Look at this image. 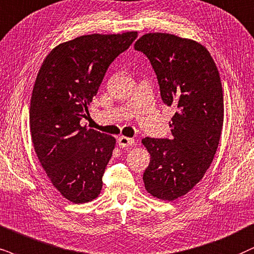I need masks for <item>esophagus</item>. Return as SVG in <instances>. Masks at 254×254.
<instances>
[{
    "mask_svg": "<svg viewBox=\"0 0 254 254\" xmlns=\"http://www.w3.org/2000/svg\"><path fill=\"white\" fill-rule=\"evenodd\" d=\"M117 142H118V145H120L121 147H129L134 143V139H132V138H129V137H125V136H121V137H118Z\"/></svg>",
    "mask_w": 254,
    "mask_h": 254,
    "instance_id": "34e87169",
    "label": "esophagus"
}]
</instances>
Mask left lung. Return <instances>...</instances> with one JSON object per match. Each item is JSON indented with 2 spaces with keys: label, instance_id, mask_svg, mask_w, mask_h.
Here are the masks:
<instances>
[{
  "label": "left lung",
  "instance_id": "left-lung-1",
  "mask_svg": "<svg viewBox=\"0 0 254 254\" xmlns=\"http://www.w3.org/2000/svg\"><path fill=\"white\" fill-rule=\"evenodd\" d=\"M134 49L150 60L162 101L176 110L170 139H142L150 153L143 175L146 191L172 201L200 182L217 152L224 122L219 71L206 48L190 38L150 33Z\"/></svg>",
  "mask_w": 254,
  "mask_h": 254
}]
</instances>
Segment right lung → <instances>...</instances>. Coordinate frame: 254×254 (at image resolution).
Here are the masks:
<instances>
[{
    "label": "right lung",
    "instance_id": "right-lung-1",
    "mask_svg": "<svg viewBox=\"0 0 254 254\" xmlns=\"http://www.w3.org/2000/svg\"><path fill=\"white\" fill-rule=\"evenodd\" d=\"M137 31L91 34L54 48L42 63L30 101L35 152L54 188L75 204L101 193L115 137L82 127L114 60L136 40Z\"/></svg>",
    "mask_w": 254,
    "mask_h": 254
}]
</instances>
